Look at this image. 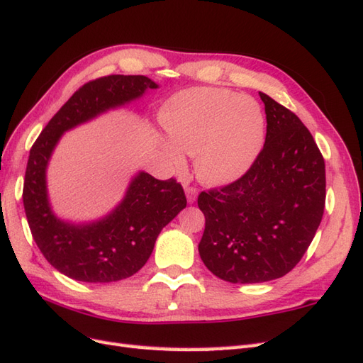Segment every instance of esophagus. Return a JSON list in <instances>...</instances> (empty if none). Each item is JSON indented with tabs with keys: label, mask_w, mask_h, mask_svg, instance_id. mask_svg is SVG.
Masks as SVG:
<instances>
[{
	"label": "esophagus",
	"mask_w": 363,
	"mask_h": 363,
	"mask_svg": "<svg viewBox=\"0 0 363 363\" xmlns=\"http://www.w3.org/2000/svg\"><path fill=\"white\" fill-rule=\"evenodd\" d=\"M185 196H187V202L193 203L198 199V190L194 187H185Z\"/></svg>",
	"instance_id": "1"
}]
</instances>
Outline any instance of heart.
Instances as JSON below:
<instances>
[{
	"mask_svg": "<svg viewBox=\"0 0 363 363\" xmlns=\"http://www.w3.org/2000/svg\"><path fill=\"white\" fill-rule=\"evenodd\" d=\"M161 123L170 141L161 150L176 170L182 151L194 156L199 179L210 185L238 181L252 169L265 143V113L259 102L219 87L185 89L167 102Z\"/></svg>",
	"mask_w": 363,
	"mask_h": 363,
	"instance_id": "1",
	"label": "heart"
}]
</instances>
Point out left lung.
<instances>
[{
  "label": "left lung",
  "instance_id": "8db88e82",
  "mask_svg": "<svg viewBox=\"0 0 363 363\" xmlns=\"http://www.w3.org/2000/svg\"><path fill=\"white\" fill-rule=\"evenodd\" d=\"M259 95L267 115L261 156L236 182L198 198L206 216L201 259L231 284H261L291 272L325 207V162L308 128L273 98Z\"/></svg>",
  "mask_w": 363,
  "mask_h": 363
}]
</instances>
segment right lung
Segmentation results:
<instances>
[{"label": "right lung", "mask_w": 363, "mask_h": 363, "mask_svg": "<svg viewBox=\"0 0 363 363\" xmlns=\"http://www.w3.org/2000/svg\"><path fill=\"white\" fill-rule=\"evenodd\" d=\"M160 84L144 75H110L87 82L64 104L36 139L27 162L23 202L36 245L70 279L107 284L141 270L161 230L187 206L181 184L139 170L124 198L107 215L75 222L53 211L48 169L62 135L110 110L127 107Z\"/></svg>", "instance_id": "add662e5"}]
</instances>
